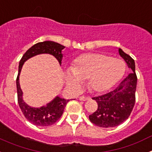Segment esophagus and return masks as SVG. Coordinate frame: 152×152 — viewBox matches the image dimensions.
Returning <instances> with one entry per match:
<instances>
[{
    "label": "esophagus",
    "mask_w": 152,
    "mask_h": 152,
    "mask_svg": "<svg viewBox=\"0 0 152 152\" xmlns=\"http://www.w3.org/2000/svg\"><path fill=\"white\" fill-rule=\"evenodd\" d=\"M79 100H82V101H85L87 100H89V97L88 96H80L79 97Z\"/></svg>",
    "instance_id": "1"
}]
</instances>
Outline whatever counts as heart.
<instances>
[{"mask_svg": "<svg viewBox=\"0 0 152 152\" xmlns=\"http://www.w3.org/2000/svg\"><path fill=\"white\" fill-rule=\"evenodd\" d=\"M125 72L126 65L122 60L103 53H90L78 56L74 61L71 73L65 75V80L68 88L73 90L78 89V82L88 81L92 91L103 93L119 82Z\"/></svg>", "mask_w": 152, "mask_h": 152, "instance_id": "1", "label": "heart"}]
</instances>
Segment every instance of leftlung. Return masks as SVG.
<instances>
[{
    "mask_svg": "<svg viewBox=\"0 0 152 152\" xmlns=\"http://www.w3.org/2000/svg\"><path fill=\"white\" fill-rule=\"evenodd\" d=\"M119 53L132 72L123 79L113 91L92 97L97 103V109L89 116L90 121L103 128L115 127L128 119L135 103L137 76L135 61L119 49Z\"/></svg>",
    "mask_w": 152,
    "mask_h": 152,
    "instance_id": "1",
    "label": "left lung"
}]
</instances>
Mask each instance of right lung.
<instances>
[{"mask_svg": "<svg viewBox=\"0 0 152 152\" xmlns=\"http://www.w3.org/2000/svg\"><path fill=\"white\" fill-rule=\"evenodd\" d=\"M64 48V45L52 41L38 42L33 45L30 49H28L20 61L18 75L17 77V101L24 116L29 123H33L35 126H49L56 123L62 115L64 108L69 100H65L59 96H56L54 100L48 103L45 107H42L40 108H33L28 106L23 100V92L21 91L20 81H19V76L20 74L21 68L23 63L26 60L29 59V58L36 56V55L43 54V53L52 55L57 58L58 62L61 64V58H62L61 50Z\"/></svg>", "mask_w": 152, "mask_h": 152, "instance_id": "add662e5", "label": "right lung"}]
</instances>
